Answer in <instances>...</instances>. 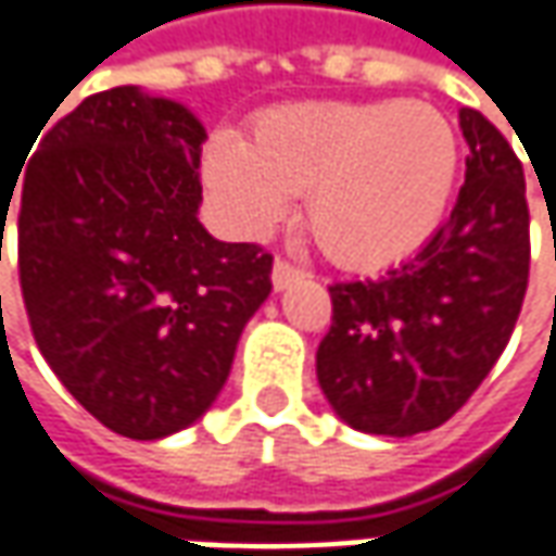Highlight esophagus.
I'll list each match as a JSON object with an SVG mask.
<instances>
[{
	"instance_id": "1",
	"label": "esophagus",
	"mask_w": 556,
	"mask_h": 556,
	"mask_svg": "<svg viewBox=\"0 0 556 556\" xmlns=\"http://www.w3.org/2000/svg\"><path fill=\"white\" fill-rule=\"evenodd\" d=\"M270 279H274V289H277V292H286L292 282L304 279V270L292 267L289 261H277V264H274V274H270Z\"/></svg>"
}]
</instances>
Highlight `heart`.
Returning <instances> with one entry per match:
<instances>
[{"mask_svg":"<svg viewBox=\"0 0 556 556\" xmlns=\"http://www.w3.org/2000/svg\"><path fill=\"white\" fill-rule=\"evenodd\" d=\"M458 172L440 110L415 101H323L264 113L249 144L215 135L202 178L245 233L274 227L307 193L316 245L354 270L396 264L431 240Z\"/></svg>","mask_w":556,"mask_h":556,"instance_id":"obj_1","label":"heart"}]
</instances>
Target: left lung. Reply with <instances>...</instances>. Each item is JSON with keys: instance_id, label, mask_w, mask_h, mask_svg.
Returning <instances> with one entry per match:
<instances>
[{"instance_id": "8db88e82", "label": "left lung", "mask_w": 556, "mask_h": 556, "mask_svg": "<svg viewBox=\"0 0 556 556\" xmlns=\"http://www.w3.org/2000/svg\"><path fill=\"white\" fill-rule=\"evenodd\" d=\"M465 187L450 220L384 277L336 282L316 378L354 431L412 437L468 403L505 351L529 279L523 165L483 113L462 106Z\"/></svg>"}]
</instances>
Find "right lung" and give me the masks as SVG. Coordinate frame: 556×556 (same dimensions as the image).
Returning <instances> with one entry per match:
<instances>
[{
  "label": "right lung",
  "instance_id": "right-lung-1",
  "mask_svg": "<svg viewBox=\"0 0 556 556\" xmlns=\"http://www.w3.org/2000/svg\"><path fill=\"white\" fill-rule=\"evenodd\" d=\"M202 141L187 106L119 86L58 119L21 181L33 338L61 384L131 440L200 421L270 295L274 258L202 227Z\"/></svg>",
  "mask_w": 556,
  "mask_h": 556
}]
</instances>
